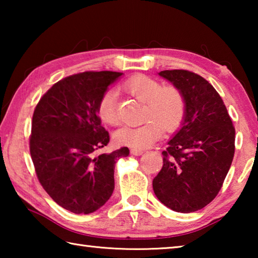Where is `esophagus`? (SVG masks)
I'll use <instances>...</instances> for the list:
<instances>
[{
	"label": "esophagus",
	"instance_id": "34e87169",
	"mask_svg": "<svg viewBox=\"0 0 258 258\" xmlns=\"http://www.w3.org/2000/svg\"><path fill=\"white\" fill-rule=\"evenodd\" d=\"M131 154L133 156H141L143 154V150H140V149H131Z\"/></svg>",
	"mask_w": 258,
	"mask_h": 258
}]
</instances>
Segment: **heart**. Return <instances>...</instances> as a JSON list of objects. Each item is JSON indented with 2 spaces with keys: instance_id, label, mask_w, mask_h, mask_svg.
<instances>
[{
  "instance_id": "heart-1",
  "label": "heart",
  "mask_w": 258,
  "mask_h": 258,
  "mask_svg": "<svg viewBox=\"0 0 258 258\" xmlns=\"http://www.w3.org/2000/svg\"><path fill=\"white\" fill-rule=\"evenodd\" d=\"M123 89L143 102L140 126H123L113 133L117 145L146 149L160 138L161 128L175 130L184 117L185 100L174 86H163L159 81L147 75H135L123 84ZM98 115L104 124L115 125L117 117V95L112 90L104 92L98 104Z\"/></svg>"
}]
</instances>
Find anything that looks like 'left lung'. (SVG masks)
Listing matches in <instances>:
<instances>
[{
    "mask_svg": "<svg viewBox=\"0 0 258 258\" xmlns=\"http://www.w3.org/2000/svg\"><path fill=\"white\" fill-rule=\"evenodd\" d=\"M158 75L181 91L185 113L163 151V168L152 187L172 211L197 212L221 190L232 164L235 131L223 100L205 78L182 69Z\"/></svg>",
    "mask_w": 258,
    "mask_h": 258,
    "instance_id": "8db88e82",
    "label": "left lung"
}]
</instances>
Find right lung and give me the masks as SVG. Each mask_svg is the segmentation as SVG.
<instances>
[{"label":"right lung","mask_w":258,"mask_h":258,"mask_svg":"<svg viewBox=\"0 0 258 258\" xmlns=\"http://www.w3.org/2000/svg\"><path fill=\"white\" fill-rule=\"evenodd\" d=\"M121 73L85 72L63 78L43 95L34 110L30 156L47 195L67 211L90 214L115 189L116 161L130 155L123 147L95 156L109 143L98 104Z\"/></svg>","instance_id":"1"}]
</instances>
